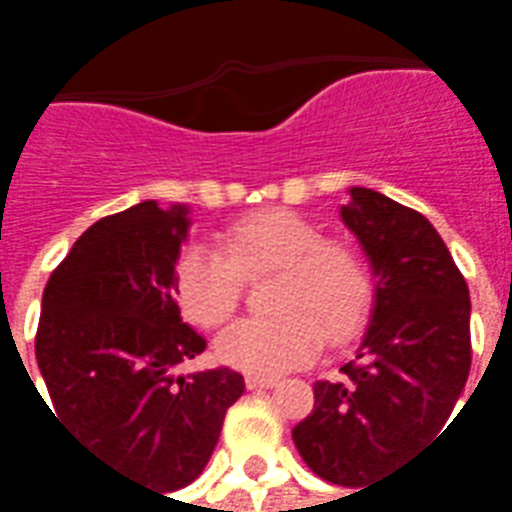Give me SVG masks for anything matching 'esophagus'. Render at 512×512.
<instances>
[{
    "label": "esophagus",
    "instance_id": "obj_1",
    "mask_svg": "<svg viewBox=\"0 0 512 512\" xmlns=\"http://www.w3.org/2000/svg\"><path fill=\"white\" fill-rule=\"evenodd\" d=\"M246 386H249V389H271V386H277V378L246 376Z\"/></svg>",
    "mask_w": 512,
    "mask_h": 512
}]
</instances>
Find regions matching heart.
Returning a JSON list of instances; mask_svg holds the SVG:
<instances>
[{
	"instance_id": "b5f03b06",
	"label": "heart",
	"mask_w": 512,
	"mask_h": 512,
	"mask_svg": "<svg viewBox=\"0 0 512 512\" xmlns=\"http://www.w3.org/2000/svg\"><path fill=\"white\" fill-rule=\"evenodd\" d=\"M279 271L271 318H244L216 340L224 365L249 376H279L301 367L321 343H345L373 304V271L365 255L343 241H326L307 216L282 208L235 222L222 252L191 246L175 266V293L186 318L200 326L224 323L241 301L244 277Z\"/></svg>"
}]
</instances>
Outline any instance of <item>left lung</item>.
Returning a JSON list of instances; mask_svg holds the SVG:
<instances>
[{"instance_id":"obj_1","label":"left lung","mask_w":512,"mask_h":512,"mask_svg":"<svg viewBox=\"0 0 512 512\" xmlns=\"http://www.w3.org/2000/svg\"><path fill=\"white\" fill-rule=\"evenodd\" d=\"M348 194L340 216L373 268V310L345 378L315 384L293 441L318 477L362 488L447 425L472 367V301L422 213L362 186Z\"/></svg>"}]
</instances>
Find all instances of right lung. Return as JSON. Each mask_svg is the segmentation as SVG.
Returning <instances> with one entry per match:
<instances>
[{"mask_svg":"<svg viewBox=\"0 0 512 512\" xmlns=\"http://www.w3.org/2000/svg\"><path fill=\"white\" fill-rule=\"evenodd\" d=\"M189 224L186 205L147 200L84 230L43 290L35 337L49 414L106 466L161 494L200 477L244 395L230 367L178 376L205 351L175 301Z\"/></svg>","mask_w":512,"mask_h":512,"instance_id":"add662e5","label":"right lung"}]
</instances>
